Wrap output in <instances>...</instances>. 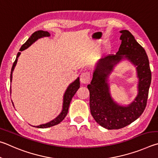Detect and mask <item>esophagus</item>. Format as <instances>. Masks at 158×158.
<instances>
[{
    "label": "esophagus",
    "instance_id": "esophagus-1",
    "mask_svg": "<svg viewBox=\"0 0 158 158\" xmlns=\"http://www.w3.org/2000/svg\"><path fill=\"white\" fill-rule=\"evenodd\" d=\"M90 81V73L89 72H84L81 75V82L82 84H87Z\"/></svg>",
    "mask_w": 158,
    "mask_h": 158
}]
</instances>
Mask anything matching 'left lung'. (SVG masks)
Segmentation results:
<instances>
[{"label": "left lung", "mask_w": 158, "mask_h": 158, "mask_svg": "<svg viewBox=\"0 0 158 158\" xmlns=\"http://www.w3.org/2000/svg\"><path fill=\"white\" fill-rule=\"evenodd\" d=\"M121 44L116 55H110L99 61L94 71L89 91V107L92 117L99 125L108 130L124 128L137 119L146 108L151 82V71L144 48L128 30L120 31ZM126 58L137 66L138 94L128 106H119L110 96L107 77L114 66Z\"/></svg>", "instance_id": "8db88e82"}]
</instances>
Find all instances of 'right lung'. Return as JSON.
Returning a JSON list of instances; mask_svg holds the SVG:
<instances>
[{"label": "right lung", "mask_w": 158, "mask_h": 158, "mask_svg": "<svg viewBox=\"0 0 158 158\" xmlns=\"http://www.w3.org/2000/svg\"><path fill=\"white\" fill-rule=\"evenodd\" d=\"M49 36H50V33L47 31L38 30V31H36L33 33V34L30 36V37L28 39V40L26 41V42L22 45L20 50H19V51L20 52H19L17 53L16 60L12 65V70H11V74H10V81L11 82H12V72H13L14 69H15V66L16 64V62H17L18 57L19 55H20L21 52L24 51L25 49L28 48L30 46H31L32 44L35 42V41H36L38 40V39L44 37H49ZM79 87H80V78L79 77H77L76 81L72 82L71 84L69 85V86L68 87L67 89L66 90L64 95V98H63L62 110V112H61L60 114L58 115L57 117L55 118V119L52 120L51 121H50V122L45 123V124H41V125L35 126V127H37V128H49V127L53 126L55 125H57V124H58V123H60L61 121H62L64 118H65L66 114H67L69 105H70L71 99H72V98H73V96L75 95V94H76V92H77V90L79 89ZM10 93H11V90H10ZM12 104H13V103H12Z\"/></svg>", "instance_id": "right-lung-1"}]
</instances>
